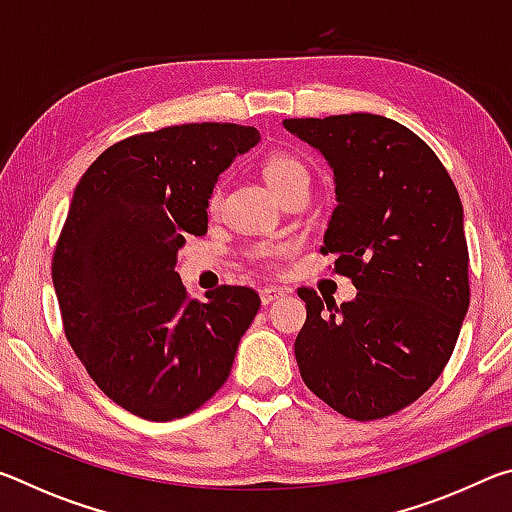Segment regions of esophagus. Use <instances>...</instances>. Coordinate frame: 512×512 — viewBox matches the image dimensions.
<instances>
[{"mask_svg": "<svg viewBox=\"0 0 512 512\" xmlns=\"http://www.w3.org/2000/svg\"><path fill=\"white\" fill-rule=\"evenodd\" d=\"M284 293H287V291H284L282 287H275V284H268V287H262V289H259V298H262L264 305H271L273 300L282 298Z\"/></svg>", "mask_w": 512, "mask_h": 512, "instance_id": "esophagus-1", "label": "esophagus"}]
</instances>
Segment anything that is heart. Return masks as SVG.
I'll return each mask as SVG.
<instances>
[{
  "label": "heart",
  "instance_id": "heart-1",
  "mask_svg": "<svg viewBox=\"0 0 512 512\" xmlns=\"http://www.w3.org/2000/svg\"><path fill=\"white\" fill-rule=\"evenodd\" d=\"M264 176L268 180V185L273 187L275 194L284 192V189L296 183H309L307 164L291 153L268 155V160L264 164ZM207 205H210V210H219L221 205L219 187L212 189ZM291 250H293V244H289V241H282V244H264L255 250V257L262 259V262L268 266H277V262H280L284 255H289Z\"/></svg>",
  "mask_w": 512,
  "mask_h": 512
}]
</instances>
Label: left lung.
I'll return each mask as SVG.
<instances>
[{
    "instance_id": "1",
    "label": "left lung",
    "mask_w": 512,
    "mask_h": 512,
    "mask_svg": "<svg viewBox=\"0 0 512 512\" xmlns=\"http://www.w3.org/2000/svg\"><path fill=\"white\" fill-rule=\"evenodd\" d=\"M284 128L334 169L339 205L320 253L357 287L341 309L298 289L302 381L345 418H386L440 377L470 307L461 198L427 142L393 119L352 112Z\"/></svg>"
}]
</instances>
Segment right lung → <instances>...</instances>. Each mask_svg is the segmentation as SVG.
Wrapping results in <instances>:
<instances>
[{"mask_svg": "<svg viewBox=\"0 0 512 512\" xmlns=\"http://www.w3.org/2000/svg\"><path fill=\"white\" fill-rule=\"evenodd\" d=\"M257 140L255 126L216 121L131 135L74 189L51 259L65 336L94 384L144 420L201 409L262 302L230 284L192 300L176 273L185 237L207 232L219 173Z\"/></svg>", "mask_w": 512, "mask_h": 512, "instance_id": "right-lung-1", "label": "right lung"}]
</instances>
